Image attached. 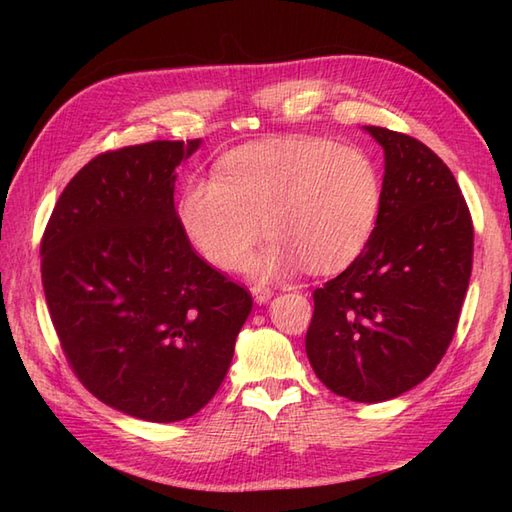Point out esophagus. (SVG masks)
Listing matches in <instances>:
<instances>
[{
    "label": "esophagus",
    "mask_w": 512,
    "mask_h": 512,
    "mask_svg": "<svg viewBox=\"0 0 512 512\" xmlns=\"http://www.w3.org/2000/svg\"><path fill=\"white\" fill-rule=\"evenodd\" d=\"M250 292H253V297H255V301L259 303V306H262V303H266L270 297H273V288L262 286V284H255L253 288H250Z\"/></svg>",
    "instance_id": "1"
}]
</instances>
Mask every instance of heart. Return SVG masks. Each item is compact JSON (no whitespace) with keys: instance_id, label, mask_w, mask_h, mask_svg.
I'll list each match as a JSON object with an SVG mask.
<instances>
[{"instance_id":"1","label":"heart","mask_w":512,"mask_h":512,"mask_svg":"<svg viewBox=\"0 0 512 512\" xmlns=\"http://www.w3.org/2000/svg\"><path fill=\"white\" fill-rule=\"evenodd\" d=\"M378 211L374 160L323 138L239 147L222 158L217 178L191 180L178 204L189 242L222 270L242 266L268 228L273 244L248 264L255 277L347 266L372 237Z\"/></svg>"}]
</instances>
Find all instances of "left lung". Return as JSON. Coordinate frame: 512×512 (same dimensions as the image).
<instances>
[{"mask_svg": "<svg viewBox=\"0 0 512 512\" xmlns=\"http://www.w3.org/2000/svg\"><path fill=\"white\" fill-rule=\"evenodd\" d=\"M385 151L374 233L314 290L306 354L336 396L383 402L427 378L453 339L473 266V222L451 169L407 134L365 125Z\"/></svg>", "mask_w": 512, "mask_h": 512, "instance_id": "8db88e82", "label": "left lung"}]
</instances>
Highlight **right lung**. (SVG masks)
<instances>
[{"label": "right lung", "mask_w": 512, "mask_h": 512, "mask_svg": "<svg viewBox=\"0 0 512 512\" xmlns=\"http://www.w3.org/2000/svg\"><path fill=\"white\" fill-rule=\"evenodd\" d=\"M202 140H156L90 160L41 239V281L63 354L105 405L191 418L231 367L250 292L195 253L173 206L176 167Z\"/></svg>", "instance_id": "add662e5"}]
</instances>
